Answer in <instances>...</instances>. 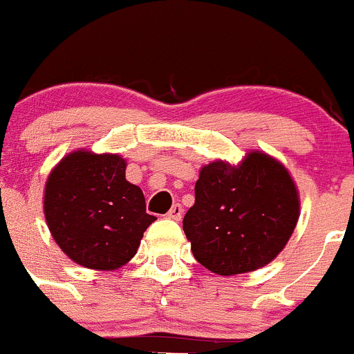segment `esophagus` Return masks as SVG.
<instances>
[{
	"instance_id": "34e87169",
	"label": "esophagus",
	"mask_w": 354,
	"mask_h": 354,
	"mask_svg": "<svg viewBox=\"0 0 354 354\" xmlns=\"http://www.w3.org/2000/svg\"><path fill=\"white\" fill-rule=\"evenodd\" d=\"M167 217L173 221H181V217H183V207L180 203H174L169 212H167Z\"/></svg>"
}]
</instances>
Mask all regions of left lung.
Segmentation results:
<instances>
[{
    "instance_id": "left-lung-1",
    "label": "left lung",
    "mask_w": 354,
    "mask_h": 354,
    "mask_svg": "<svg viewBox=\"0 0 354 354\" xmlns=\"http://www.w3.org/2000/svg\"><path fill=\"white\" fill-rule=\"evenodd\" d=\"M299 217V194L281 160L248 151L238 164L200 169L183 231L197 262L219 276L252 272L284 250Z\"/></svg>"
}]
</instances>
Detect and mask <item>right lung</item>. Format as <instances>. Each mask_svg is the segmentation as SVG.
<instances>
[{
    "label": "right lung",
    "mask_w": 354,
    "mask_h": 354,
    "mask_svg": "<svg viewBox=\"0 0 354 354\" xmlns=\"http://www.w3.org/2000/svg\"><path fill=\"white\" fill-rule=\"evenodd\" d=\"M127 159L77 149L56 164L44 187V217L71 262L116 270L137 253L156 221L137 185L124 178Z\"/></svg>",
    "instance_id": "1"
}]
</instances>
